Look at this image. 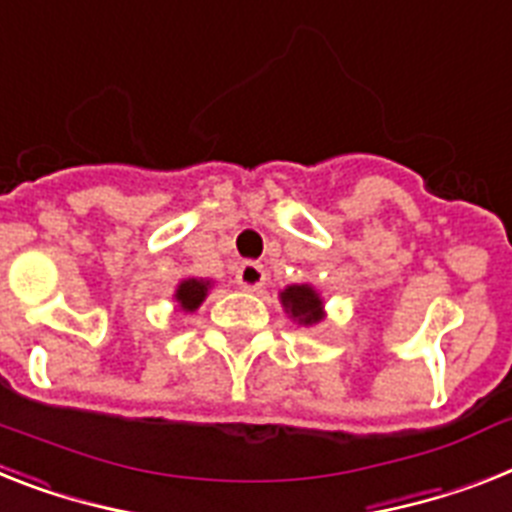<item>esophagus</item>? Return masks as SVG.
I'll list each match as a JSON object with an SVG mask.
<instances>
[{
	"label": "esophagus",
	"mask_w": 512,
	"mask_h": 512,
	"mask_svg": "<svg viewBox=\"0 0 512 512\" xmlns=\"http://www.w3.org/2000/svg\"><path fill=\"white\" fill-rule=\"evenodd\" d=\"M236 283H239L244 291H257L265 283V268L260 263L247 260V263H242L239 270H236Z\"/></svg>",
	"instance_id": "1"
}]
</instances>
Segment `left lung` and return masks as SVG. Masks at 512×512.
<instances>
[{
  "label": "left lung",
  "instance_id": "left-lung-1",
  "mask_svg": "<svg viewBox=\"0 0 512 512\" xmlns=\"http://www.w3.org/2000/svg\"><path fill=\"white\" fill-rule=\"evenodd\" d=\"M283 307L289 309L291 317H296L304 325H312V322L322 320V302L320 296L309 286H289V289L281 294Z\"/></svg>",
  "mask_w": 512,
  "mask_h": 512
}]
</instances>
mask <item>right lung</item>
Segmentation results:
<instances>
[{"label":"right lung","mask_w":512,"mask_h":512,"mask_svg":"<svg viewBox=\"0 0 512 512\" xmlns=\"http://www.w3.org/2000/svg\"><path fill=\"white\" fill-rule=\"evenodd\" d=\"M208 281H197V278H190V281L179 283V289H176V299L182 304V309L192 312V309L200 307V302L208 294Z\"/></svg>","instance_id":"add662e5"}]
</instances>
